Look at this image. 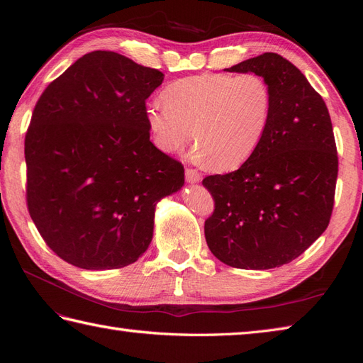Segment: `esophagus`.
<instances>
[{"instance_id":"obj_1","label":"esophagus","mask_w":363,"mask_h":363,"mask_svg":"<svg viewBox=\"0 0 363 363\" xmlns=\"http://www.w3.org/2000/svg\"><path fill=\"white\" fill-rule=\"evenodd\" d=\"M184 175H186V180H188L189 183H199L201 180V174L196 171V169H194V168L186 169Z\"/></svg>"}]
</instances>
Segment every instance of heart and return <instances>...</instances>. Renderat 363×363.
Instances as JSON below:
<instances>
[{"instance_id": "b5f03b06", "label": "heart", "mask_w": 363, "mask_h": 363, "mask_svg": "<svg viewBox=\"0 0 363 363\" xmlns=\"http://www.w3.org/2000/svg\"><path fill=\"white\" fill-rule=\"evenodd\" d=\"M163 101L147 104L156 145L180 152L192 136L199 155L216 169L245 163L265 138L272 113L267 80L255 72L200 74L171 83Z\"/></svg>"}]
</instances>
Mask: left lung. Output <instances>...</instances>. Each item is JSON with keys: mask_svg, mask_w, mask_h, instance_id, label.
<instances>
[{"mask_svg": "<svg viewBox=\"0 0 363 363\" xmlns=\"http://www.w3.org/2000/svg\"><path fill=\"white\" fill-rule=\"evenodd\" d=\"M225 71L263 77L272 113L242 167L203 180L215 201L206 242L228 267L277 268L303 255L330 223L337 179L332 119L323 96L280 54L263 52Z\"/></svg>", "mask_w": 363, "mask_h": 363, "instance_id": "1", "label": "left lung"}]
</instances>
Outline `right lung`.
<instances>
[{
  "label": "right lung",
  "mask_w": 363,
  "mask_h": 363,
  "mask_svg": "<svg viewBox=\"0 0 363 363\" xmlns=\"http://www.w3.org/2000/svg\"><path fill=\"white\" fill-rule=\"evenodd\" d=\"M163 74L92 51L51 82L26 135L28 213L45 244L83 269H115L152 239L155 208L184 183L150 140L147 98Z\"/></svg>",
  "instance_id": "obj_1"
}]
</instances>
